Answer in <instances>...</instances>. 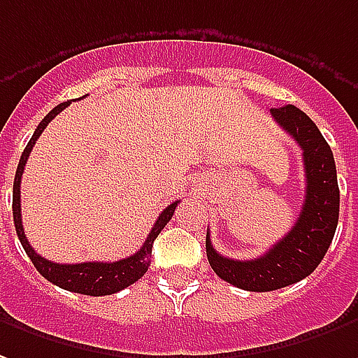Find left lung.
Segmentation results:
<instances>
[{
	"instance_id": "obj_1",
	"label": "left lung",
	"mask_w": 358,
	"mask_h": 358,
	"mask_svg": "<svg viewBox=\"0 0 358 358\" xmlns=\"http://www.w3.org/2000/svg\"><path fill=\"white\" fill-rule=\"evenodd\" d=\"M271 116L302 149L306 192L299 219L273 248L254 259L221 256L209 232L205 238L207 259L215 273L227 283L254 292L283 289L308 277L326 256L339 219L336 161L316 124L292 104L273 108Z\"/></svg>"
}]
</instances>
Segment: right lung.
<instances>
[{"label":"right lung","mask_w":358,"mask_h":358,"mask_svg":"<svg viewBox=\"0 0 358 358\" xmlns=\"http://www.w3.org/2000/svg\"><path fill=\"white\" fill-rule=\"evenodd\" d=\"M71 102H62L57 104L56 108L48 112L44 120L40 122L38 127L34 129L31 141L27 143L24 151L21 155V161L15 172V182H13V221H15V231L17 236L21 240L22 248L27 252V256L31 257V262L36 267L44 279H48L50 283L57 285L62 289L71 292H79V294H89V296H104V294H114V292L126 289L129 285H134L137 279H141L145 271L149 269L151 264V252H153V242L159 236V232L164 229V224L171 221L174 209L180 201L171 203L161 215L159 219L155 221L153 229L149 232V236L143 242V246L137 250L134 256L124 257L120 262H83V264H54L46 257L38 256L34 248L29 244V240L24 236V229H22V219H21V176L24 172V164L27 159L31 155L32 147L36 143V139L40 134L44 131V127L48 126L52 120L56 118L62 110L69 106Z\"/></svg>","instance_id":"obj_1"}]
</instances>
